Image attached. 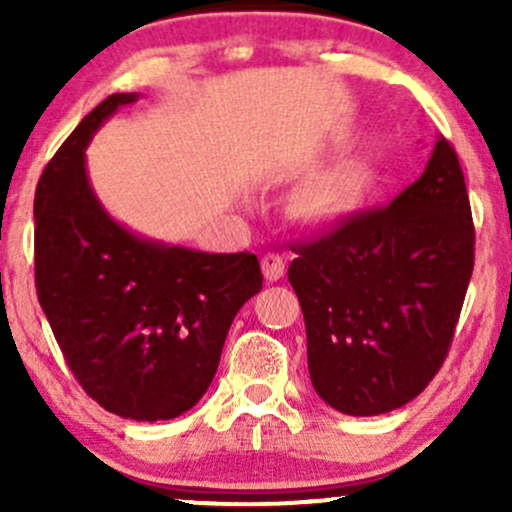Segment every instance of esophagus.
I'll use <instances>...</instances> for the list:
<instances>
[{"mask_svg":"<svg viewBox=\"0 0 512 512\" xmlns=\"http://www.w3.org/2000/svg\"><path fill=\"white\" fill-rule=\"evenodd\" d=\"M262 274L267 281H279L286 274V262L279 252H267L262 257Z\"/></svg>","mask_w":512,"mask_h":512,"instance_id":"esophagus-1","label":"esophagus"}]
</instances>
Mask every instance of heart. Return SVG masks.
<instances>
[{
	"label": "heart",
	"mask_w": 512,
	"mask_h": 512,
	"mask_svg": "<svg viewBox=\"0 0 512 512\" xmlns=\"http://www.w3.org/2000/svg\"><path fill=\"white\" fill-rule=\"evenodd\" d=\"M361 173L358 170H349V173H339L334 178L320 182L308 192L303 202L305 216L310 219L322 221L332 219V216L342 214V211L354 202L358 192H361Z\"/></svg>",
	"instance_id": "heart-1"
}]
</instances>
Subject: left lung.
Listing matches in <instances>:
<instances>
[{"label": "left lung", "instance_id": "left-lung-1", "mask_svg": "<svg viewBox=\"0 0 512 512\" xmlns=\"http://www.w3.org/2000/svg\"><path fill=\"white\" fill-rule=\"evenodd\" d=\"M315 392L378 416L424 392L448 356L474 269V226L455 149L438 137L421 178L293 248Z\"/></svg>", "mask_w": 512, "mask_h": 512}]
</instances>
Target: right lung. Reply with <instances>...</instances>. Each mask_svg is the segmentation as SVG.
<instances>
[{"label":"right lung","mask_w":512,"mask_h":512,"mask_svg":"<svg viewBox=\"0 0 512 512\" xmlns=\"http://www.w3.org/2000/svg\"><path fill=\"white\" fill-rule=\"evenodd\" d=\"M139 93L93 108L35 190V286L81 387L122 419L168 421L214 380L233 317L262 289L250 252H202L129 231L88 180L93 134Z\"/></svg>","instance_id":"right-lung-1"}]
</instances>
